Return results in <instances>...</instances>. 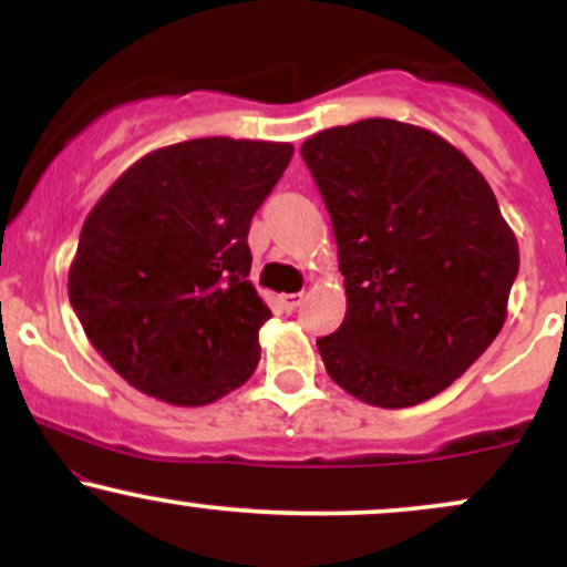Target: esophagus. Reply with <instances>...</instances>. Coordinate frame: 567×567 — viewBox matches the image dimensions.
Segmentation results:
<instances>
[{"mask_svg":"<svg viewBox=\"0 0 567 567\" xmlns=\"http://www.w3.org/2000/svg\"><path fill=\"white\" fill-rule=\"evenodd\" d=\"M279 306H282L285 311H296L298 306L303 303V292H282V296L277 298Z\"/></svg>","mask_w":567,"mask_h":567,"instance_id":"esophagus-1","label":"esophagus"}]
</instances>
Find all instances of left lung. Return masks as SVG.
Instances as JSON below:
<instances>
[{
  "label": "left lung",
  "mask_w": 567,
  "mask_h": 567,
  "mask_svg": "<svg viewBox=\"0 0 567 567\" xmlns=\"http://www.w3.org/2000/svg\"><path fill=\"white\" fill-rule=\"evenodd\" d=\"M301 154L333 220L347 317L317 341L343 392L375 408L432 400L506 320L517 237L464 152L426 127L362 120Z\"/></svg>",
  "instance_id": "8db88e82"
}]
</instances>
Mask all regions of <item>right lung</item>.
<instances>
[{
	"label": "right lung",
	"instance_id": "right-lung-1",
	"mask_svg": "<svg viewBox=\"0 0 567 567\" xmlns=\"http://www.w3.org/2000/svg\"><path fill=\"white\" fill-rule=\"evenodd\" d=\"M290 143L194 138L130 165L84 218L69 301L97 354L167 405H210L250 379L269 320L247 231Z\"/></svg>",
	"mask_w": 567,
	"mask_h": 567
}]
</instances>
